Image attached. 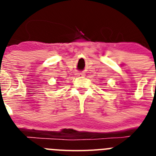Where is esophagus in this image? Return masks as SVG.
<instances>
[{"mask_svg":"<svg viewBox=\"0 0 156 156\" xmlns=\"http://www.w3.org/2000/svg\"><path fill=\"white\" fill-rule=\"evenodd\" d=\"M76 75H78V76H84L85 74H84V73H77Z\"/></svg>","mask_w":156,"mask_h":156,"instance_id":"obj_1","label":"esophagus"}]
</instances>
